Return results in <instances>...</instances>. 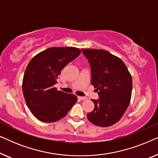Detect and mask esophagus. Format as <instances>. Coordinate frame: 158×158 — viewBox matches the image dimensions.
<instances>
[{
	"instance_id": "34e87169",
	"label": "esophagus",
	"mask_w": 158,
	"mask_h": 158,
	"mask_svg": "<svg viewBox=\"0 0 158 158\" xmlns=\"http://www.w3.org/2000/svg\"><path fill=\"white\" fill-rule=\"evenodd\" d=\"M77 98H78V99H80V100H85L86 99V97H83V96H77Z\"/></svg>"
}]
</instances>
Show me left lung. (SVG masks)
Segmentation results:
<instances>
[{
  "label": "left lung",
  "instance_id": "8db88e82",
  "mask_svg": "<svg viewBox=\"0 0 158 158\" xmlns=\"http://www.w3.org/2000/svg\"><path fill=\"white\" fill-rule=\"evenodd\" d=\"M82 52L89 62L91 84L99 97L92 100L95 107L87 118L96 126H111L121 119L130 103L131 75L124 62L109 52L95 49Z\"/></svg>",
  "mask_w": 158,
  "mask_h": 158
}]
</instances>
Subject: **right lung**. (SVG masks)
I'll list each match as a JSON object with an SVG mask.
<instances>
[{
    "label": "right lung",
    "mask_w": 158,
    "mask_h": 158,
    "mask_svg": "<svg viewBox=\"0 0 158 158\" xmlns=\"http://www.w3.org/2000/svg\"><path fill=\"white\" fill-rule=\"evenodd\" d=\"M81 52L76 47H51L28 64L22 83L23 96L30 111L41 122L61 119L77 102L75 95L57 90L55 85L62 69Z\"/></svg>",
    "instance_id": "add662e5"
}]
</instances>
